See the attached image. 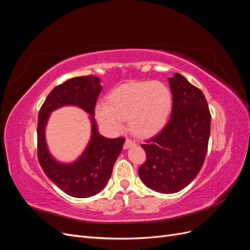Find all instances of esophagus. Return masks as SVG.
Masks as SVG:
<instances>
[{
  "label": "esophagus",
  "instance_id": "34e87169",
  "mask_svg": "<svg viewBox=\"0 0 250 250\" xmlns=\"http://www.w3.org/2000/svg\"><path fill=\"white\" fill-rule=\"evenodd\" d=\"M134 145H135V143H134L132 140L126 139L123 147H124V149H128V148H130V147H132V146H134Z\"/></svg>",
  "mask_w": 250,
  "mask_h": 250
}]
</instances>
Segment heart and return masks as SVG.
Here are the masks:
<instances>
[{
	"label": "heart",
	"mask_w": 250,
	"mask_h": 250,
	"mask_svg": "<svg viewBox=\"0 0 250 250\" xmlns=\"http://www.w3.org/2000/svg\"><path fill=\"white\" fill-rule=\"evenodd\" d=\"M172 108V94L160 81L131 82L108 95L106 104L96 107L99 123L111 132L123 128L128 120L130 130L139 137H150L166 125Z\"/></svg>",
	"instance_id": "b5f03b06"
}]
</instances>
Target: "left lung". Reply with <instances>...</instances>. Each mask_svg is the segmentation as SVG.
Wrapping results in <instances>:
<instances>
[{
	"mask_svg": "<svg viewBox=\"0 0 250 250\" xmlns=\"http://www.w3.org/2000/svg\"><path fill=\"white\" fill-rule=\"evenodd\" d=\"M169 122L142 144L146 162L139 168L143 183L163 194L179 192L197 176L208 152L210 112L206 97L178 73L169 78Z\"/></svg>",
	"mask_w": 250,
	"mask_h": 250,
	"instance_id": "1",
	"label": "left lung"
}]
</instances>
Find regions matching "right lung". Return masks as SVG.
Returning a JSON list of instances; mask_svg holds the SVG:
<instances>
[{
    "label": "right lung",
    "mask_w": 250,
    "mask_h": 250,
    "mask_svg": "<svg viewBox=\"0 0 250 250\" xmlns=\"http://www.w3.org/2000/svg\"><path fill=\"white\" fill-rule=\"evenodd\" d=\"M101 90L99 78L93 75L71 78L51 90L39 112L37 158L46 175L73 197L86 198L102 190L125 142L124 138H104L97 130L94 115ZM64 104H76L84 109L92 120V138L87 149L76 162L67 165L56 162L50 156L44 139L49 113Z\"/></svg>",
    "instance_id": "right-lung-1"
}]
</instances>
